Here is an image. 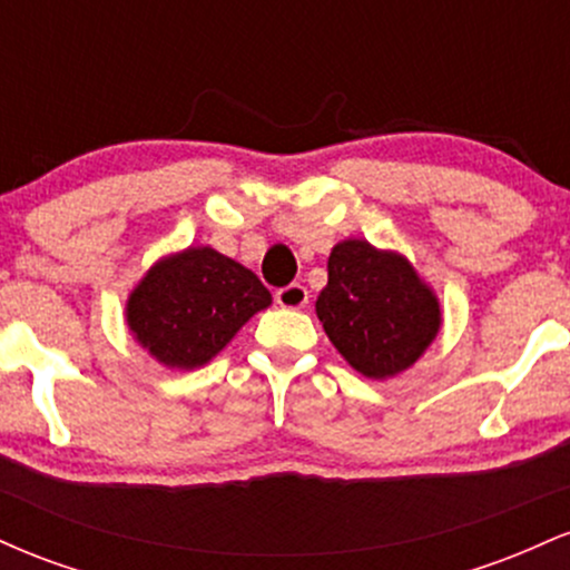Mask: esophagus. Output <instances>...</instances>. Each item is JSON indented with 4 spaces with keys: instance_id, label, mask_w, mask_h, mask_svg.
<instances>
[{
    "instance_id": "obj_1",
    "label": "esophagus",
    "mask_w": 570,
    "mask_h": 570,
    "mask_svg": "<svg viewBox=\"0 0 570 570\" xmlns=\"http://www.w3.org/2000/svg\"><path fill=\"white\" fill-rule=\"evenodd\" d=\"M276 303L281 307H289V311H299L307 305V289L303 284H289L284 289L276 292Z\"/></svg>"
}]
</instances>
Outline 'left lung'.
Instances as JSON below:
<instances>
[{
	"label": "left lung",
	"instance_id": "8db88e82",
	"mask_svg": "<svg viewBox=\"0 0 570 570\" xmlns=\"http://www.w3.org/2000/svg\"><path fill=\"white\" fill-rule=\"evenodd\" d=\"M316 316L340 356L370 381L402 375L442 330V305L404 254L364 238L332 246Z\"/></svg>",
	"mask_w": 570,
	"mask_h": 570
}]
</instances>
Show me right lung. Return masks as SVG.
<instances>
[{
    "mask_svg": "<svg viewBox=\"0 0 570 570\" xmlns=\"http://www.w3.org/2000/svg\"><path fill=\"white\" fill-rule=\"evenodd\" d=\"M273 303L248 267L212 246L166 254L126 299L136 343L168 370H198Z\"/></svg>",
    "mask_w": 570,
    "mask_h": 570,
    "instance_id": "add662e5",
    "label": "right lung"
}]
</instances>
